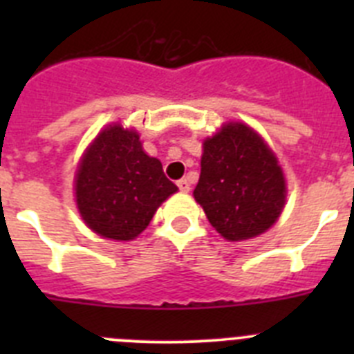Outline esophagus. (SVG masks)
Listing matches in <instances>:
<instances>
[{"label": "esophagus", "instance_id": "1", "mask_svg": "<svg viewBox=\"0 0 354 354\" xmlns=\"http://www.w3.org/2000/svg\"><path fill=\"white\" fill-rule=\"evenodd\" d=\"M177 186H179V189L183 193H187V192H189V189H192V186H189V180H187V179L177 180Z\"/></svg>", "mask_w": 354, "mask_h": 354}]
</instances>
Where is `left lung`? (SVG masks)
<instances>
[{
	"mask_svg": "<svg viewBox=\"0 0 354 354\" xmlns=\"http://www.w3.org/2000/svg\"><path fill=\"white\" fill-rule=\"evenodd\" d=\"M200 167L193 196L225 239L261 236L282 214V168L261 134L243 122H228L205 140Z\"/></svg>",
	"mask_w": 354,
	"mask_h": 354,
	"instance_id": "8db88e82",
	"label": "left lung"
}]
</instances>
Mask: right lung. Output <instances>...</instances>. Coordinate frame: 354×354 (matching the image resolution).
Listing matches in <instances>:
<instances>
[{"label":"right lung","mask_w":354,"mask_h":354,"mask_svg":"<svg viewBox=\"0 0 354 354\" xmlns=\"http://www.w3.org/2000/svg\"><path fill=\"white\" fill-rule=\"evenodd\" d=\"M74 184L84 223L115 241L138 237L159 205L177 192L161 161L145 154L140 134L120 124L97 134L81 158Z\"/></svg>","instance_id":"add662e5"}]
</instances>
